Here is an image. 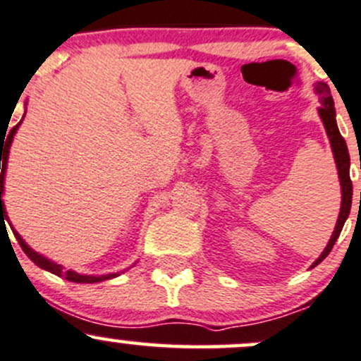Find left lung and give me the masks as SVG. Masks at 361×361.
I'll return each instance as SVG.
<instances>
[{"instance_id":"left-lung-1","label":"left lung","mask_w":361,"mask_h":361,"mask_svg":"<svg viewBox=\"0 0 361 361\" xmlns=\"http://www.w3.org/2000/svg\"><path fill=\"white\" fill-rule=\"evenodd\" d=\"M315 92L319 94L320 99V108H319V115L324 122L325 133L329 135V141H331V148L332 153H334V160H336V166H337V173H339V180H341V212L339 216H337V224L334 232L331 235V241H329L325 250L322 251V255L319 258L313 262V267L319 265L320 262H324L327 258V255L331 253V250L334 247V244L339 238L341 231H343L344 222H346L348 215H350L351 210V200H353V184L350 179V153H348V146L344 137L341 135L339 129H337V122H336V108H334V99L331 96V89L325 82H317L315 84Z\"/></svg>"}]
</instances>
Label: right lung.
<instances>
[{"label":"right lung","mask_w":361,"mask_h":361,"mask_svg":"<svg viewBox=\"0 0 361 361\" xmlns=\"http://www.w3.org/2000/svg\"><path fill=\"white\" fill-rule=\"evenodd\" d=\"M24 120V118H22ZM20 122L17 123V126L13 127V129L10 130V133H5L3 130L1 133V154H3V161H1V227L3 231H5L6 227V220H8V215H6V210H5V203H3V191H5V173H6V165H8V153H10V146H11V141H13V135L18 130V126L22 123ZM7 139L5 140L4 137ZM11 231H13V235L17 238L18 244H20V247L24 250V253L32 259L34 263H36L37 267H41V269L48 270V272L58 275V277H63L67 279V281L71 282H79V284H94V282H102V281H108V279H114L117 277L118 274H106V275H82V274H77L73 272V270H63V267L58 265V263L51 262V259H48L46 257H42V255L36 253V251L32 250V247H29V244H27L24 239H22V235L18 234L17 231H15L13 226H11Z\"/></svg>","instance_id":"right-lung-1"}]
</instances>
